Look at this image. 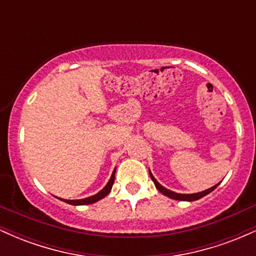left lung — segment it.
Instances as JSON below:
<instances>
[{
	"label": "left lung",
	"mask_w": 256,
	"mask_h": 256,
	"mask_svg": "<svg viewBox=\"0 0 256 256\" xmlns=\"http://www.w3.org/2000/svg\"><path fill=\"white\" fill-rule=\"evenodd\" d=\"M149 174H150L152 180L154 182L155 186H156V189L158 190V192L162 194V195L167 196V198H173V200H178V201H196V200H200L201 198H204V196L208 195V194H210V192H212L213 190L216 189V188L219 185V183L216 184V185H214V186L210 188V189H207V190H204V192H196V194H178V192H172V190L166 189L165 186H162V185L158 183L156 179L154 178V176L152 174L150 170H149Z\"/></svg>",
	"instance_id": "8db88e82"
}]
</instances>
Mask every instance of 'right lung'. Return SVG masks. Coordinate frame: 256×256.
Masks as SVG:
<instances>
[{
  "mask_svg": "<svg viewBox=\"0 0 256 256\" xmlns=\"http://www.w3.org/2000/svg\"><path fill=\"white\" fill-rule=\"evenodd\" d=\"M114 178H116V168H114L113 173H112V177L110 179V182H108L107 184H106V186L104 189L101 190V192H98L96 195H92L90 196V198H82V200H64V198H60L61 201L66 202V204H73V206H84V204H95V202L100 201V200H102L106 196L108 195V194L112 190V186H113V183H114Z\"/></svg>",
  "mask_w": 256,
  "mask_h": 256,
  "instance_id": "1",
  "label": "right lung"
}]
</instances>
